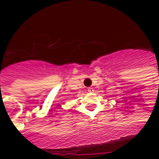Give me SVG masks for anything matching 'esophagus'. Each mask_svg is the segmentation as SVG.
I'll return each mask as SVG.
<instances>
[{
  "label": "esophagus",
  "instance_id": "obj_1",
  "mask_svg": "<svg viewBox=\"0 0 159 159\" xmlns=\"http://www.w3.org/2000/svg\"><path fill=\"white\" fill-rule=\"evenodd\" d=\"M87 91L89 92H92V91H93V88H92V87H88V88H87Z\"/></svg>",
  "mask_w": 159,
  "mask_h": 159
}]
</instances>
